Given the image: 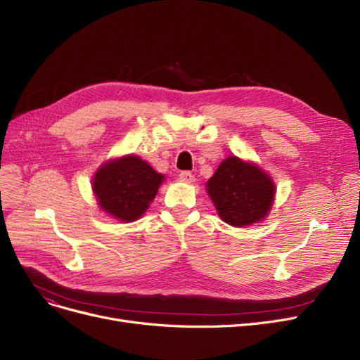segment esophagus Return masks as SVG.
I'll return each mask as SVG.
<instances>
[{
  "label": "esophagus",
  "instance_id": "1",
  "mask_svg": "<svg viewBox=\"0 0 360 360\" xmlns=\"http://www.w3.org/2000/svg\"><path fill=\"white\" fill-rule=\"evenodd\" d=\"M179 178L182 182H193L194 181V175L190 170H184L179 173Z\"/></svg>",
  "mask_w": 360,
  "mask_h": 360
}]
</instances>
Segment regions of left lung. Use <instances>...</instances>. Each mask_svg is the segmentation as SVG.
I'll list each match as a JSON object with an SVG mask.
<instances>
[{"label":"left lung","mask_w":360,"mask_h":360,"mask_svg":"<svg viewBox=\"0 0 360 360\" xmlns=\"http://www.w3.org/2000/svg\"><path fill=\"white\" fill-rule=\"evenodd\" d=\"M207 193L224 222L243 227L269 214L274 184L258 166L229 157L209 179Z\"/></svg>","instance_id":"8db88e82"}]
</instances>
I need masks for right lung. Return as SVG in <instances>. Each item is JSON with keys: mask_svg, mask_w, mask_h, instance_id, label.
I'll use <instances>...</instances> for the list:
<instances>
[{"mask_svg": "<svg viewBox=\"0 0 360 360\" xmlns=\"http://www.w3.org/2000/svg\"><path fill=\"white\" fill-rule=\"evenodd\" d=\"M163 175L135 155L103 165L93 179L101 207L120 221H135L148 209Z\"/></svg>", "mask_w": 360, "mask_h": 360, "instance_id": "1", "label": "right lung"}]
</instances>
